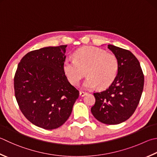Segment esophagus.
I'll use <instances>...</instances> for the list:
<instances>
[{"label":"esophagus","mask_w":157,"mask_h":157,"mask_svg":"<svg viewBox=\"0 0 157 157\" xmlns=\"http://www.w3.org/2000/svg\"><path fill=\"white\" fill-rule=\"evenodd\" d=\"M86 94H87L86 92H84V91H81L79 92V95H80V96H81V97L85 96V95H86Z\"/></svg>","instance_id":"esophagus-1"}]
</instances>
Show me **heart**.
Instances as JSON below:
<instances>
[{
    "label": "heart",
    "mask_w": 157,
    "mask_h": 157,
    "mask_svg": "<svg viewBox=\"0 0 157 157\" xmlns=\"http://www.w3.org/2000/svg\"><path fill=\"white\" fill-rule=\"evenodd\" d=\"M119 70V61L112 53L96 47H85L74 53V61L65 60L63 71L67 81L78 85L86 73L83 87L106 89L113 83Z\"/></svg>",
    "instance_id": "heart-1"
}]
</instances>
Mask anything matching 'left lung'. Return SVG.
Here are the masks:
<instances>
[{
	"label": "left lung",
	"instance_id": "obj_1",
	"mask_svg": "<svg viewBox=\"0 0 157 157\" xmlns=\"http://www.w3.org/2000/svg\"><path fill=\"white\" fill-rule=\"evenodd\" d=\"M119 61L117 77L108 89L94 93L91 109L94 117L106 124H118L134 113L142 94L144 76L138 59L128 50L109 44Z\"/></svg>",
	"mask_w": 157,
	"mask_h": 157
}]
</instances>
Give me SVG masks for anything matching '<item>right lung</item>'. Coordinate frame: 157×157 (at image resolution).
<instances>
[{"instance_id": "1", "label": "right lung", "mask_w": 157, "mask_h": 157, "mask_svg": "<svg viewBox=\"0 0 157 157\" xmlns=\"http://www.w3.org/2000/svg\"><path fill=\"white\" fill-rule=\"evenodd\" d=\"M67 45L49 46L25 55L14 76L15 96L26 119L46 130L63 125L79 91L63 71Z\"/></svg>"}]
</instances>
